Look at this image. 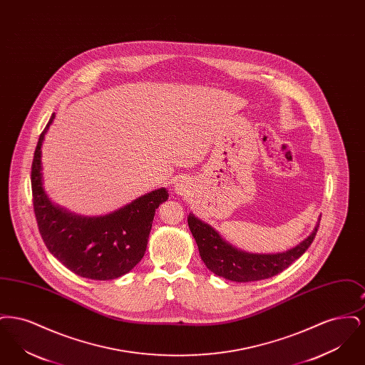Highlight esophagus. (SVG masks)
Instances as JSON below:
<instances>
[{"instance_id":"34e87169","label":"esophagus","mask_w":365,"mask_h":365,"mask_svg":"<svg viewBox=\"0 0 365 365\" xmlns=\"http://www.w3.org/2000/svg\"><path fill=\"white\" fill-rule=\"evenodd\" d=\"M183 190H185V189H183V185H182V183H178V185H176V191H178L179 194H182Z\"/></svg>"}]
</instances>
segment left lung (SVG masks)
Here are the masks:
<instances>
[{
  "instance_id": "8db88e82",
  "label": "left lung",
  "mask_w": 365,
  "mask_h": 365,
  "mask_svg": "<svg viewBox=\"0 0 365 365\" xmlns=\"http://www.w3.org/2000/svg\"><path fill=\"white\" fill-rule=\"evenodd\" d=\"M187 223L198 246L200 256L209 271L234 282H255L278 275L299 259L313 242L320 220L305 241L287 252L275 255L241 252L227 243L212 227L197 219L192 213L187 216Z\"/></svg>"
}]
</instances>
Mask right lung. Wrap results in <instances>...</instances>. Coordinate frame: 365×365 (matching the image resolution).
<instances>
[{"label":"right lung","instance_id":"add662e5","mask_svg":"<svg viewBox=\"0 0 365 365\" xmlns=\"http://www.w3.org/2000/svg\"><path fill=\"white\" fill-rule=\"evenodd\" d=\"M54 115L41 133L31 165V189L39 234L53 256L82 278L109 280L130 272L142 260L165 189L148 192L113 213L83 217L53 205L42 187L41 146Z\"/></svg>","mask_w":365,"mask_h":365}]
</instances>
